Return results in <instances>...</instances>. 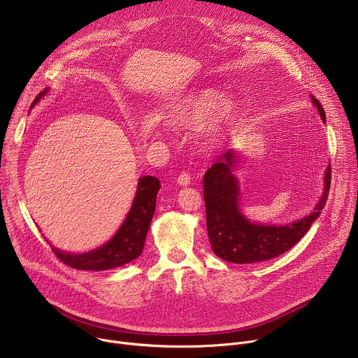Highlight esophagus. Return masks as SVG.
<instances>
[{
	"label": "esophagus",
	"mask_w": 358,
	"mask_h": 358,
	"mask_svg": "<svg viewBox=\"0 0 358 358\" xmlns=\"http://www.w3.org/2000/svg\"><path fill=\"white\" fill-rule=\"evenodd\" d=\"M189 180H191L189 174L185 173V171H182V173L178 176V178H177V182L184 187V185H188V184H189Z\"/></svg>",
	"instance_id": "obj_1"
}]
</instances>
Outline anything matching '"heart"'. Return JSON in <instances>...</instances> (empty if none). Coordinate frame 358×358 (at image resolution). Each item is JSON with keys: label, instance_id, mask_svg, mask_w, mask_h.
<instances>
[{"label": "heart", "instance_id": "obj_1", "mask_svg": "<svg viewBox=\"0 0 358 358\" xmlns=\"http://www.w3.org/2000/svg\"><path fill=\"white\" fill-rule=\"evenodd\" d=\"M235 112V105H224V97L218 92L213 89H203L181 99L178 103L171 108L170 116L178 126L195 129L206 124L213 115H215L216 117L214 120L212 118L213 120L208 126L210 136L215 137L227 124L232 122ZM151 123L156 127L160 126L159 122Z\"/></svg>", "mask_w": 358, "mask_h": 358}]
</instances>
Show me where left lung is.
<instances>
[{"label": "left lung", "instance_id": "obj_1", "mask_svg": "<svg viewBox=\"0 0 358 358\" xmlns=\"http://www.w3.org/2000/svg\"><path fill=\"white\" fill-rule=\"evenodd\" d=\"M313 105L326 122L324 109L312 96ZM236 156L228 150L203 176V201L207 210V231L217 257L234 264H258L279 257L293 248L319 218L330 191L331 167L324 174V191L313 213L285 225L250 222L239 208V182L232 169Z\"/></svg>", "mask_w": 358, "mask_h": 358}]
</instances>
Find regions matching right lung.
Here are the masks:
<instances>
[{"mask_svg": "<svg viewBox=\"0 0 358 358\" xmlns=\"http://www.w3.org/2000/svg\"><path fill=\"white\" fill-rule=\"evenodd\" d=\"M48 89L41 92L32 101L34 108ZM160 189V180L144 176L138 180L131 208L116 235L105 245L86 253H66L52 246L57 258L65 265L78 271H108L119 268L138 258L147 236L150 222L155 215L156 198Z\"/></svg>", "mask_w": 358, "mask_h": 358, "instance_id": "right-lung-1", "label": "right lung"}]
</instances>
